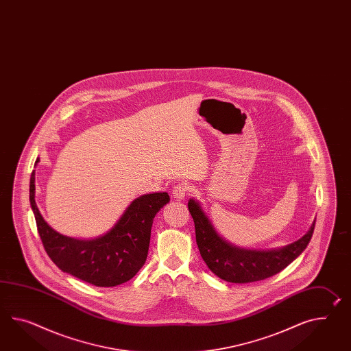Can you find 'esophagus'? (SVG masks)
Wrapping results in <instances>:
<instances>
[{"label": "esophagus", "instance_id": "34e87169", "mask_svg": "<svg viewBox=\"0 0 351 351\" xmlns=\"http://www.w3.org/2000/svg\"><path fill=\"white\" fill-rule=\"evenodd\" d=\"M189 188L186 184H178L176 186H173V189H172V197L178 199V200H182L186 197Z\"/></svg>", "mask_w": 351, "mask_h": 351}]
</instances>
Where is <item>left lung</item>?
Wrapping results in <instances>:
<instances>
[{
  "mask_svg": "<svg viewBox=\"0 0 351 351\" xmlns=\"http://www.w3.org/2000/svg\"><path fill=\"white\" fill-rule=\"evenodd\" d=\"M188 206L195 224L200 256L212 273L228 282H258L280 273L306 250L316 224L313 221L302 239L284 247L250 250L223 239L197 200L189 199Z\"/></svg>",
  "mask_w": 351,
  "mask_h": 351,
  "instance_id": "obj_1",
  "label": "left lung"
}]
</instances>
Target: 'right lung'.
Wrapping results in <instances>:
<instances>
[{
    "label": "right lung",
    "instance_id": "right-lung-1",
    "mask_svg": "<svg viewBox=\"0 0 351 351\" xmlns=\"http://www.w3.org/2000/svg\"><path fill=\"white\" fill-rule=\"evenodd\" d=\"M40 161L38 157L36 163ZM30 206L44 248L63 273L95 287H117L128 282L145 265L156 214L170 202L167 193L134 199L119 221L103 236L80 239L64 236L45 222L35 203V171L30 178Z\"/></svg>",
    "mask_w": 351,
    "mask_h": 351
}]
</instances>
